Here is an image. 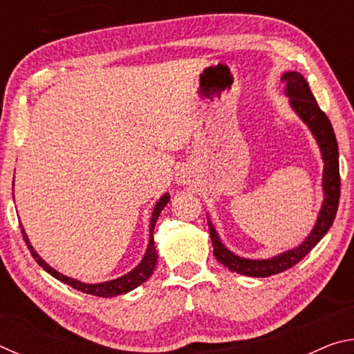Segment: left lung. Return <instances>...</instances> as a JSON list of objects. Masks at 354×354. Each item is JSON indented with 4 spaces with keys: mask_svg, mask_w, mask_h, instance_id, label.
<instances>
[{
    "mask_svg": "<svg viewBox=\"0 0 354 354\" xmlns=\"http://www.w3.org/2000/svg\"><path fill=\"white\" fill-rule=\"evenodd\" d=\"M283 82H286V93L290 97V104L303 122L308 124L309 129L313 131L317 143L320 145L323 162H325V170H323V189H325V200H323L322 211L317 218V223L314 230L310 231L306 241H304L299 247L286 251V253L279 254L272 259H262V261H253V259H243L232 254L230 250L223 247L220 239L215 232L211 221L209 225V234H211L212 247H214V256L217 261L223 263L225 267L230 268L231 272L247 274V277H256V278H266L272 277L287 270L298 263L299 261L306 256L310 250H313L317 243H319L323 236L326 234L329 227L333 226L335 214H337L339 207V198H340V173H339V149H337V140H335V134L333 129V124L323 112L317 101L314 98L313 92L308 86L304 77L297 73V71H289L283 76Z\"/></svg>",
    "mask_w": 354,
    "mask_h": 354,
    "instance_id": "obj_1",
    "label": "left lung"
}]
</instances>
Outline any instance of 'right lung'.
Here are the masks:
<instances>
[{"mask_svg": "<svg viewBox=\"0 0 354 354\" xmlns=\"http://www.w3.org/2000/svg\"><path fill=\"white\" fill-rule=\"evenodd\" d=\"M170 200V195H164L162 198H160L158 203H156L154 206V211L151 215V226H149V231H151V236H149V243H148V248H147V253L143 256L142 262L137 266L133 272H129L128 274H124L122 278H117V279H112V281H106V283H100V284H86V283H81V281H76V279H71L68 277H64L62 273L56 272L55 268H51L48 263L41 259V257L35 253L34 248L31 247V243H29L28 237L25 234V230L21 227V234L23 239H25V242L28 245V250L31 251L32 257L35 259V262L39 263V266L46 270L48 273L51 274V277H55L56 279L62 281L64 284H68L73 287L76 290H81L84 293H88V295H93V297H104V298H109V297H117V295H122V293H127L129 290L136 289L137 286H140L142 283H145V281L151 277V273L156 267V262H158V253H156V247H154V241H153V231H154V223L158 217L162 212V209L165 207L167 203Z\"/></svg>", "mask_w": 354, "mask_h": 354, "instance_id": "right-lung-1", "label": "right lung"}]
</instances>
